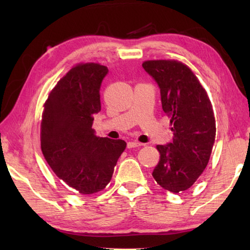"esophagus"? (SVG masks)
Listing matches in <instances>:
<instances>
[{
    "label": "esophagus",
    "instance_id": "esophagus-1",
    "mask_svg": "<svg viewBox=\"0 0 250 250\" xmlns=\"http://www.w3.org/2000/svg\"><path fill=\"white\" fill-rule=\"evenodd\" d=\"M141 146H143L142 143H140V142H137V141H130V142H128V147H129V149H131V147Z\"/></svg>",
    "mask_w": 250,
    "mask_h": 250
}]
</instances>
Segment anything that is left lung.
Instances as JSON below:
<instances>
[{"label": "left lung", "instance_id": "left-lung-1", "mask_svg": "<svg viewBox=\"0 0 250 250\" xmlns=\"http://www.w3.org/2000/svg\"><path fill=\"white\" fill-rule=\"evenodd\" d=\"M142 67L159 84L162 109L174 135L167 146H156L160 160L152 175L164 189L186 191L210 158L216 135L213 105L195 74L182 62L146 61Z\"/></svg>", "mask_w": 250, "mask_h": 250}]
</instances>
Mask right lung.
Wrapping results in <instances>:
<instances>
[{
  "label": "right lung",
  "mask_w": 250,
  "mask_h": 250,
  "mask_svg": "<svg viewBox=\"0 0 250 250\" xmlns=\"http://www.w3.org/2000/svg\"><path fill=\"white\" fill-rule=\"evenodd\" d=\"M105 66H74L49 92L41 124V147L59 180L83 195L103 191L126 143L96 137L94 115L101 110Z\"/></svg>",
  "instance_id": "1"
}]
</instances>
